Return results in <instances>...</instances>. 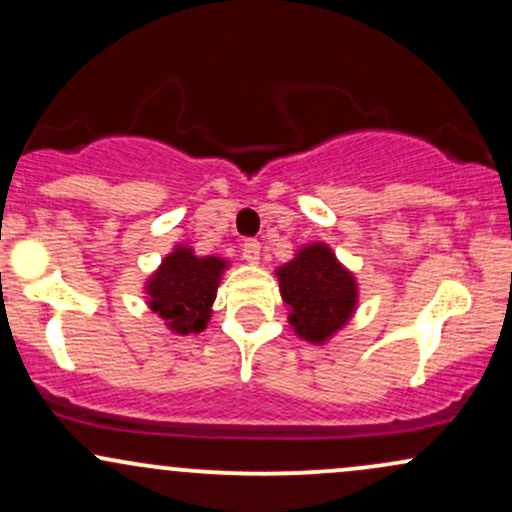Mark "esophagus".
I'll return each mask as SVG.
<instances>
[{
  "label": "esophagus",
  "mask_w": 512,
  "mask_h": 512,
  "mask_svg": "<svg viewBox=\"0 0 512 512\" xmlns=\"http://www.w3.org/2000/svg\"><path fill=\"white\" fill-rule=\"evenodd\" d=\"M240 255H243L245 262L257 264L260 262V243L257 240H245L243 248H240Z\"/></svg>",
  "instance_id": "obj_1"
}]
</instances>
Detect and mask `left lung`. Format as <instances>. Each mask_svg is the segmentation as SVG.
<instances>
[{"label": "left lung", "mask_w": 512, "mask_h": 512, "mask_svg": "<svg viewBox=\"0 0 512 512\" xmlns=\"http://www.w3.org/2000/svg\"><path fill=\"white\" fill-rule=\"evenodd\" d=\"M276 276L281 298L291 310L289 322L305 342L325 344L354 315L358 284L330 245H305L276 269Z\"/></svg>", "instance_id": "1"}]
</instances>
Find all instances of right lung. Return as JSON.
<instances>
[{
	"instance_id": "obj_1",
	"label": "right lung",
	"mask_w": 512,
	"mask_h": 512,
	"mask_svg": "<svg viewBox=\"0 0 512 512\" xmlns=\"http://www.w3.org/2000/svg\"><path fill=\"white\" fill-rule=\"evenodd\" d=\"M226 267L228 262L221 257H199L187 245H178L146 281V303L166 320L170 332L207 330L211 303Z\"/></svg>"
}]
</instances>
